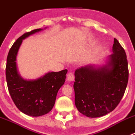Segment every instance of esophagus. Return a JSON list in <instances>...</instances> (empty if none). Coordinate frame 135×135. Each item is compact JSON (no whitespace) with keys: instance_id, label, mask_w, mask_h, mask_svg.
<instances>
[{"instance_id":"34e87169","label":"esophagus","mask_w":135,"mask_h":135,"mask_svg":"<svg viewBox=\"0 0 135 135\" xmlns=\"http://www.w3.org/2000/svg\"><path fill=\"white\" fill-rule=\"evenodd\" d=\"M68 81H72L74 80V75L73 73H69L67 74V78H66Z\"/></svg>"}]
</instances>
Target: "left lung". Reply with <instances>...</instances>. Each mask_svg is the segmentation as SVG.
Segmentation results:
<instances>
[{
  "label": "left lung",
  "instance_id": "left-lung-1",
  "mask_svg": "<svg viewBox=\"0 0 135 135\" xmlns=\"http://www.w3.org/2000/svg\"><path fill=\"white\" fill-rule=\"evenodd\" d=\"M113 54L107 65L81 66L76 70L74 84L75 104L89 118L103 116L113 111L124 95L129 70L124 49L114 38Z\"/></svg>",
  "mask_w": 135,
  "mask_h": 135
}]
</instances>
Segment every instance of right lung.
<instances>
[{
  "label": "right lung",
  "instance_id": "add662e5",
  "mask_svg": "<svg viewBox=\"0 0 135 135\" xmlns=\"http://www.w3.org/2000/svg\"><path fill=\"white\" fill-rule=\"evenodd\" d=\"M42 30L37 28L26 32L13 43L8 54L6 66L8 88L13 103L20 111L33 117L41 116L51 111L67 73L66 69L51 72L35 80H25L19 74L16 57L23 40Z\"/></svg>",
  "mask_w": 135,
  "mask_h": 135
}]
</instances>
